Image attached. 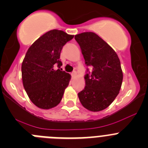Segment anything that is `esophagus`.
<instances>
[{
	"label": "esophagus",
	"instance_id": "34e87169",
	"mask_svg": "<svg viewBox=\"0 0 148 148\" xmlns=\"http://www.w3.org/2000/svg\"><path fill=\"white\" fill-rule=\"evenodd\" d=\"M71 76H72L73 77H75L76 76H77V71H74L72 73H71Z\"/></svg>",
	"mask_w": 148,
	"mask_h": 148
}]
</instances>
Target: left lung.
I'll use <instances>...</instances> for the list:
<instances>
[{
	"label": "left lung",
	"instance_id": "obj_1",
	"mask_svg": "<svg viewBox=\"0 0 148 148\" xmlns=\"http://www.w3.org/2000/svg\"><path fill=\"white\" fill-rule=\"evenodd\" d=\"M87 69L85 87L78 93L82 105L92 112L104 110L119 93L123 82L121 62L114 49L97 34L85 32L74 37Z\"/></svg>",
	"mask_w": 148,
	"mask_h": 148
}]
</instances>
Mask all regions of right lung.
<instances>
[{
  "label": "right lung",
  "mask_w": 148,
  "mask_h": 148,
  "mask_svg": "<svg viewBox=\"0 0 148 148\" xmlns=\"http://www.w3.org/2000/svg\"><path fill=\"white\" fill-rule=\"evenodd\" d=\"M73 38L62 30H49L27 49L22 64V79L29 99L36 107L49 110L61 101L71 75L60 69V52Z\"/></svg>",
  "instance_id": "1"
}]
</instances>
